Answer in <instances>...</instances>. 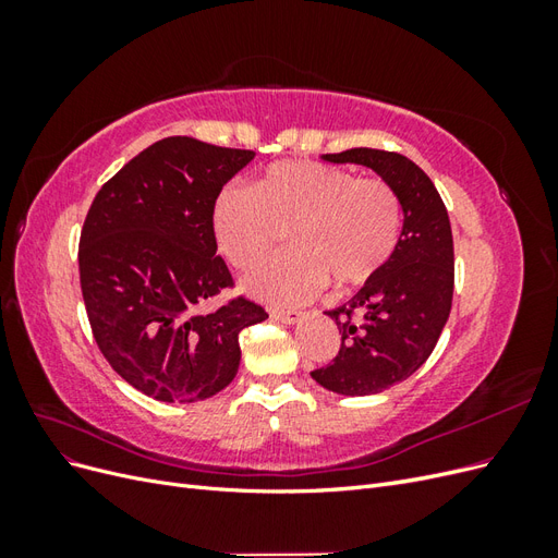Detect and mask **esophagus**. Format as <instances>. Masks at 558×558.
<instances>
[{"label":"esophagus","mask_w":558,"mask_h":558,"mask_svg":"<svg viewBox=\"0 0 558 558\" xmlns=\"http://www.w3.org/2000/svg\"><path fill=\"white\" fill-rule=\"evenodd\" d=\"M269 316H272L275 320H281V324H298V320L302 318L300 312L295 310H269Z\"/></svg>","instance_id":"34e87169"}]
</instances>
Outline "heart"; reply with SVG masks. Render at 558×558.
I'll return each instance as SVG.
<instances>
[{
  "label": "heart",
  "instance_id": "b5f03b06",
  "mask_svg": "<svg viewBox=\"0 0 558 558\" xmlns=\"http://www.w3.org/2000/svg\"><path fill=\"white\" fill-rule=\"evenodd\" d=\"M283 230L295 248L256 269L244 286L272 305H298L316 298L328 279L340 291L373 281L398 248L402 207L386 181L314 160L275 162L253 189L230 183L216 197L214 232L234 267L263 263Z\"/></svg>",
  "mask_w": 558,
  "mask_h": 558
}]
</instances>
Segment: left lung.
<instances>
[{
	"instance_id": "8db88e82",
	"label": "left lung",
	"mask_w": 558,
	"mask_h": 558,
	"mask_svg": "<svg viewBox=\"0 0 558 558\" xmlns=\"http://www.w3.org/2000/svg\"><path fill=\"white\" fill-rule=\"evenodd\" d=\"M328 162L375 170L404 214L393 258L342 307L326 312L342 335L332 363L312 373L340 396H373L412 377L433 353L451 312L453 240L447 207L428 174L393 150L349 148Z\"/></svg>"
}]
</instances>
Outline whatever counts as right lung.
Segmentation results:
<instances>
[{"label":"right lung","instance_id":"1","mask_svg":"<svg viewBox=\"0 0 558 558\" xmlns=\"http://www.w3.org/2000/svg\"><path fill=\"white\" fill-rule=\"evenodd\" d=\"M253 150L167 137L113 174L78 242L81 293L93 337L130 386L162 402L216 396L240 367V332L267 318L232 289L216 256L214 205Z\"/></svg>","mask_w":558,"mask_h":558}]
</instances>
